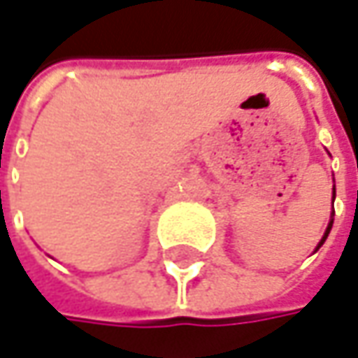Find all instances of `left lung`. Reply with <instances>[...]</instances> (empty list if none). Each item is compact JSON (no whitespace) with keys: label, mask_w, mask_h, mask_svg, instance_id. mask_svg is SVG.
<instances>
[{"label":"left lung","mask_w":358,"mask_h":358,"mask_svg":"<svg viewBox=\"0 0 358 358\" xmlns=\"http://www.w3.org/2000/svg\"><path fill=\"white\" fill-rule=\"evenodd\" d=\"M334 194H336V190H334ZM332 223H334V221H330V223H328V229H326V234H324V238H322V242L317 244V248H320V245L326 242V238H328V234H330V229H332Z\"/></svg>","instance_id":"8db88e82"}]
</instances>
